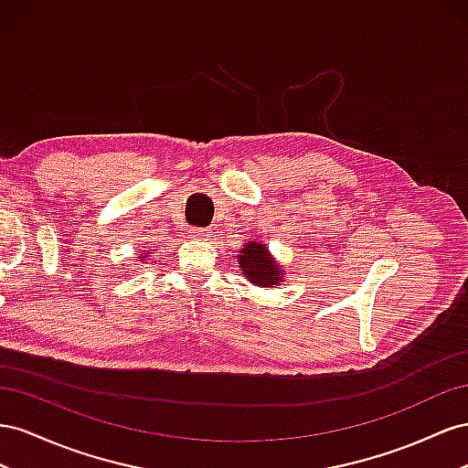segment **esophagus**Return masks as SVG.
<instances>
[{"instance_id":"obj_1","label":"esophagus","mask_w":468,"mask_h":468,"mask_svg":"<svg viewBox=\"0 0 468 468\" xmlns=\"http://www.w3.org/2000/svg\"><path fill=\"white\" fill-rule=\"evenodd\" d=\"M190 233H192L194 239H206V237H209V233L206 229H202V227H194V229H190Z\"/></svg>"}]
</instances>
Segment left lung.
<instances>
[{"label":"left lung","instance_id":"8db88e82","mask_svg":"<svg viewBox=\"0 0 468 468\" xmlns=\"http://www.w3.org/2000/svg\"><path fill=\"white\" fill-rule=\"evenodd\" d=\"M239 252L241 255H237V262L241 266L249 282L261 288H274L278 282H282L284 271L272 259L269 247L257 241H249L239 249Z\"/></svg>","mask_w":468,"mask_h":468}]
</instances>
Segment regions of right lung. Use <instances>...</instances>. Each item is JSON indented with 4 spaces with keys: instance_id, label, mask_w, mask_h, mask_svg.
<instances>
[{
    "instance_id": "right-lung-1",
    "label": "right lung",
    "mask_w": 468,
    "mask_h": 468,
    "mask_svg": "<svg viewBox=\"0 0 468 468\" xmlns=\"http://www.w3.org/2000/svg\"><path fill=\"white\" fill-rule=\"evenodd\" d=\"M146 257H149V252H143V255L137 257V259H139V261H146Z\"/></svg>"
}]
</instances>
